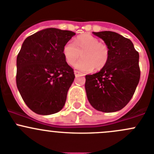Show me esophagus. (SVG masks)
<instances>
[{
  "label": "esophagus",
  "mask_w": 154,
  "mask_h": 154,
  "mask_svg": "<svg viewBox=\"0 0 154 154\" xmlns=\"http://www.w3.org/2000/svg\"><path fill=\"white\" fill-rule=\"evenodd\" d=\"M74 75H75L76 77H80V76H83V74L82 73H80V71H74Z\"/></svg>",
  "instance_id": "34e87169"
}]
</instances>
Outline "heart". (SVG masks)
I'll return each instance as SVG.
<instances>
[{
    "mask_svg": "<svg viewBox=\"0 0 154 154\" xmlns=\"http://www.w3.org/2000/svg\"><path fill=\"white\" fill-rule=\"evenodd\" d=\"M74 67L80 71H88L93 69L100 70L108 62L109 52L105 44L100 43L98 38L89 34L80 35L72 42H68L63 48V55L68 65H73L80 57Z\"/></svg>",
    "mask_w": 154,
    "mask_h": 154,
    "instance_id": "1",
    "label": "heart"
}]
</instances>
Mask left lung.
<instances>
[{
	"mask_svg": "<svg viewBox=\"0 0 154 154\" xmlns=\"http://www.w3.org/2000/svg\"><path fill=\"white\" fill-rule=\"evenodd\" d=\"M109 48V60L99 72L86 75L87 98L95 109L113 112L131 100L140 79L139 54L129 38L112 31L93 32Z\"/></svg>",
	"mask_w": 154,
	"mask_h": 154,
	"instance_id": "obj_1",
	"label": "left lung"
}]
</instances>
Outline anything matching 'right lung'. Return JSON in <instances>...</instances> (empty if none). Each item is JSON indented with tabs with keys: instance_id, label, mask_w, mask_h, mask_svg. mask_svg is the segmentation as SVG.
<instances>
[{
	"instance_id": "add662e5",
	"label": "right lung",
	"mask_w": 154,
	"mask_h": 154,
	"mask_svg": "<svg viewBox=\"0 0 154 154\" xmlns=\"http://www.w3.org/2000/svg\"><path fill=\"white\" fill-rule=\"evenodd\" d=\"M75 35L47 28L27 37L17 57L16 84L24 103L38 115L54 114L64 106L74 80L63 48Z\"/></svg>"
}]
</instances>
